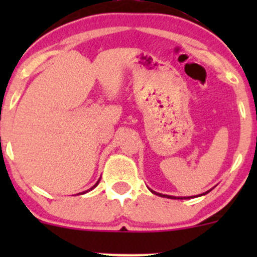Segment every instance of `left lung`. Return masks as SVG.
<instances>
[{
	"label": "left lung",
	"instance_id": "1",
	"mask_svg": "<svg viewBox=\"0 0 257 257\" xmlns=\"http://www.w3.org/2000/svg\"><path fill=\"white\" fill-rule=\"evenodd\" d=\"M150 190V189H149ZM152 191L153 194H155V195H159V196H163V198H168V199H190V198H193V196H172V195H165V194H159V193H157V191H153V190H150ZM210 191H211V189H210V190H208V191H205V193H203V194H200V195L199 196H201V195H205V194H208V193H210ZM198 196V195H196ZM196 196H194V198H196Z\"/></svg>",
	"mask_w": 257,
	"mask_h": 257
}]
</instances>
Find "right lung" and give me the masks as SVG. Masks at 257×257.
I'll list each match as a JSON object with an SVG mask.
<instances>
[{
  "label": "right lung",
  "mask_w": 257,
  "mask_h": 257,
  "mask_svg": "<svg viewBox=\"0 0 257 257\" xmlns=\"http://www.w3.org/2000/svg\"><path fill=\"white\" fill-rule=\"evenodd\" d=\"M99 181H100V179H99V180H98V181H97V183H95V184H94V185H93V186H92V188H90V189H89V190H85V191H83V193H79V195H83V194H85V193H88V191L93 190V189H94V188H95V186H97V185H98V184H99Z\"/></svg>",
  "instance_id": "add662e5"
}]
</instances>
